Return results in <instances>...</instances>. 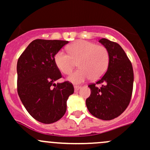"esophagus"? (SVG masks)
I'll return each instance as SVG.
<instances>
[{"label":"esophagus","instance_id":"34e87169","mask_svg":"<svg viewBox=\"0 0 150 150\" xmlns=\"http://www.w3.org/2000/svg\"><path fill=\"white\" fill-rule=\"evenodd\" d=\"M74 88H75V91L76 92V91H78V89L81 88V86H74Z\"/></svg>","mask_w":150,"mask_h":150}]
</instances>
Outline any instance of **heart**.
Masks as SVG:
<instances>
[{"label": "heart", "mask_w": 150, "mask_h": 150, "mask_svg": "<svg viewBox=\"0 0 150 150\" xmlns=\"http://www.w3.org/2000/svg\"><path fill=\"white\" fill-rule=\"evenodd\" d=\"M68 54L60 50L54 54L56 67L62 73L69 75L73 70L75 62L80 67L69 80L74 83H81L86 80H98L106 73L110 64V52L106 47L94 42L79 40L67 47Z\"/></svg>", "instance_id": "b5f03b06"}]
</instances>
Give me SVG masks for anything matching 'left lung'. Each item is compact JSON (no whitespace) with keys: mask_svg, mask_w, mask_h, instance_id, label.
I'll use <instances>...</instances> for the list:
<instances>
[{"mask_svg":"<svg viewBox=\"0 0 150 150\" xmlns=\"http://www.w3.org/2000/svg\"><path fill=\"white\" fill-rule=\"evenodd\" d=\"M99 42L110 52V64L101 78L88 86L91 95L86 98V105L92 115L110 121L122 114L129 104L133 89V69L118 43L106 38L100 39ZM97 84L102 86L98 88Z\"/></svg>","mask_w":150,"mask_h":150,"instance_id":"left-lung-1","label":"left lung"}]
</instances>
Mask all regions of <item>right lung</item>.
I'll return each mask as SVG.
<instances>
[{"label": "right lung", "instance_id": "add662e5", "mask_svg": "<svg viewBox=\"0 0 150 150\" xmlns=\"http://www.w3.org/2000/svg\"><path fill=\"white\" fill-rule=\"evenodd\" d=\"M68 43L36 39L18 60V96L29 115L43 124L61 119L67 111V99L74 92L73 85L68 81L54 83L62 78L54 64V54Z\"/></svg>", "mask_w": 150, "mask_h": 150}]
</instances>
